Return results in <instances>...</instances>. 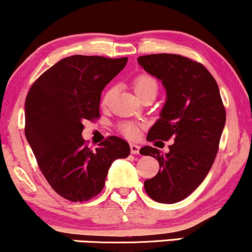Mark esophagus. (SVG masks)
Here are the masks:
<instances>
[{"mask_svg":"<svg viewBox=\"0 0 252 252\" xmlns=\"http://www.w3.org/2000/svg\"><path fill=\"white\" fill-rule=\"evenodd\" d=\"M130 152H131V154H138L140 153V146H137V144L135 143H131L130 144Z\"/></svg>","mask_w":252,"mask_h":252,"instance_id":"1","label":"esophagus"}]
</instances>
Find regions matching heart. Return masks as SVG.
<instances>
[{"label": "heart", "instance_id": "obj_1", "mask_svg": "<svg viewBox=\"0 0 252 252\" xmlns=\"http://www.w3.org/2000/svg\"><path fill=\"white\" fill-rule=\"evenodd\" d=\"M132 88H134L136 94H137L138 98H142L148 94H155L158 92V80L155 79L154 77L150 76L148 73H141L138 76H136L132 80ZM112 94H114V90L109 89L108 91H105V94H103L102 97V105L108 106L110 103V99H111ZM120 128V131L128 138H136L138 136V132H140L141 126L137 123L132 122H123L118 126Z\"/></svg>", "mask_w": 252, "mask_h": 252}]
</instances>
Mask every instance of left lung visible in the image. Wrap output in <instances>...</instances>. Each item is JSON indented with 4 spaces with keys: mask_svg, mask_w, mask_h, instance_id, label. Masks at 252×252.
<instances>
[{
    "mask_svg": "<svg viewBox=\"0 0 252 252\" xmlns=\"http://www.w3.org/2000/svg\"><path fill=\"white\" fill-rule=\"evenodd\" d=\"M148 73L162 82L167 99L147 140L168 141L167 154L146 146L140 154L155 158L160 170L144 181L153 200L174 204L187 198L209 174L226 121L218 84L204 65L179 54L137 58Z\"/></svg>",
    "mask_w": 252,
    "mask_h": 252,
    "instance_id": "1",
    "label": "left lung"
}]
</instances>
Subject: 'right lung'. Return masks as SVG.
<instances>
[{
  "mask_svg": "<svg viewBox=\"0 0 252 252\" xmlns=\"http://www.w3.org/2000/svg\"><path fill=\"white\" fill-rule=\"evenodd\" d=\"M128 58L72 56L43 72L25 102V134L51 187L70 201H86L102 192L108 170L130 147L109 136L91 149L83 122L99 118L103 89L123 70Z\"/></svg>",
  "mask_w": 252,
  "mask_h": 252,
  "instance_id": "right-lung-1",
  "label": "right lung"
}]
</instances>
